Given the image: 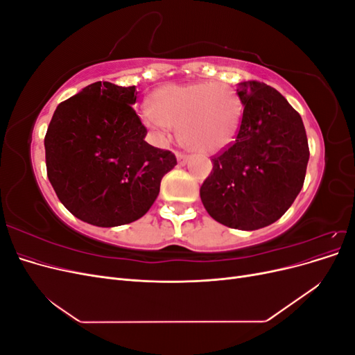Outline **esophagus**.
Wrapping results in <instances>:
<instances>
[{"instance_id":"1","label":"esophagus","mask_w":355,"mask_h":355,"mask_svg":"<svg viewBox=\"0 0 355 355\" xmlns=\"http://www.w3.org/2000/svg\"><path fill=\"white\" fill-rule=\"evenodd\" d=\"M176 158H178V163L180 166H184V164H187V161H188L189 157L187 154H184V153H176Z\"/></svg>"}]
</instances>
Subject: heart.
<instances>
[{"instance_id":"b5f03b06","label":"heart","mask_w":355,"mask_h":355,"mask_svg":"<svg viewBox=\"0 0 355 355\" xmlns=\"http://www.w3.org/2000/svg\"><path fill=\"white\" fill-rule=\"evenodd\" d=\"M144 123L157 135L178 127L179 142L197 154H216L239 133L243 103L230 85L187 83L161 85L149 96Z\"/></svg>"}]
</instances>
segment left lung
I'll return each instance as SVG.
<instances>
[{"instance_id":"1","label":"left lung","mask_w":355,"mask_h":355,"mask_svg":"<svg viewBox=\"0 0 355 355\" xmlns=\"http://www.w3.org/2000/svg\"><path fill=\"white\" fill-rule=\"evenodd\" d=\"M244 106L235 141L211 157L200 188L210 216L253 231L280 219L304 187L309 148L302 118L263 83H240Z\"/></svg>"}]
</instances>
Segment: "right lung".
Returning <instances> with one entry per match:
<instances>
[{
	"instance_id": "right-lung-1",
	"label": "right lung",
	"mask_w": 355,
	"mask_h": 355,
	"mask_svg": "<svg viewBox=\"0 0 355 355\" xmlns=\"http://www.w3.org/2000/svg\"><path fill=\"white\" fill-rule=\"evenodd\" d=\"M135 85L93 83L59 103L44 137L46 166L58 198L75 218L118 227L151 209L161 179L178 161L145 142L133 110Z\"/></svg>"
}]
</instances>
